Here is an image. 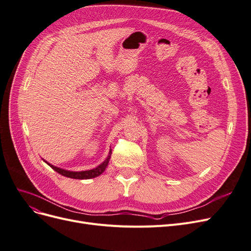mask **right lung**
Segmentation results:
<instances>
[{"mask_svg":"<svg viewBox=\"0 0 251 251\" xmlns=\"http://www.w3.org/2000/svg\"><path fill=\"white\" fill-rule=\"evenodd\" d=\"M111 155H112V151H110V154H108L107 158L104 160V162L101 163L100 166H97L96 168L91 169V170H87V171H80V172L68 171V170H64V169L53 166V165L49 164V163H47V164L50 167H52V169H54L63 176H67V177H70V178H75V179H89V178H93V177L100 176V174L105 170V168L108 164V161H110Z\"/></svg>","mask_w":251,"mask_h":251,"instance_id":"right-lung-1","label":"right lung"}]
</instances>
